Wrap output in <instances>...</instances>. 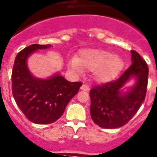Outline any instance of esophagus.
Returning <instances> with one entry per match:
<instances>
[{
    "instance_id": "obj_1",
    "label": "esophagus",
    "mask_w": 157,
    "mask_h": 157,
    "mask_svg": "<svg viewBox=\"0 0 157 157\" xmlns=\"http://www.w3.org/2000/svg\"><path fill=\"white\" fill-rule=\"evenodd\" d=\"M81 90H84V91H89V90H90V86H88L87 85L83 84L82 86H81Z\"/></svg>"
}]
</instances>
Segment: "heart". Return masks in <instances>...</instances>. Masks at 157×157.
I'll use <instances>...</instances> for the list:
<instances>
[{"instance_id": "obj_1", "label": "heart", "mask_w": 157, "mask_h": 157, "mask_svg": "<svg viewBox=\"0 0 157 157\" xmlns=\"http://www.w3.org/2000/svg\"><path fill=\"white\" fill-rule=\"evenodd\" d=\"M70 65L74 70L82 71V68L93 70L99 81H110L118 74L122 65L120 57L110 51L100 49L82 50L78 57H73Z\"/></svg>"}]
</instances>
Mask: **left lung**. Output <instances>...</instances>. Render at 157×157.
<instances>
[{
    "instance_id": "1",
    "label": "left lung",
    "mask_w": 157,
    "mask_h": 157,
    "mask_svg": "<svg viewBox=\"0 0 157 157\" xmlns=\"http://www.w3.org/2000/svg\"><path fill=\"white\" fill-rule=\"evenodd\" d=\"M132 64L114 81L97 86L90 90V114L93 121L103 128H117L128 123L140 108L146 98L149 67L136 50H132ZM132 76L137 82L128 93L120 91Z\"/></svg>"
}]
</instances>
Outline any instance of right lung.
<instances>
[{
    "label": "right lung",
    "mask_w": 157,
    "mask_h": 157,
    "mask_svg": "<svg viewBox=\"0 0 157 157\" xmlns=\"http://www.w3.org/2000/svg\"><path fill=\"white\" fill-rule=\"evenodd\" d=\"M50 44H32L21 50L15 59L11 73V89L15 102L30 121L47 124L56 121L82 86L81 82H68L57 74L48 79L32 75L26 65L29 56Z\"/></svg>",
    "instance_id": "add662e5"
}]
</instances>
